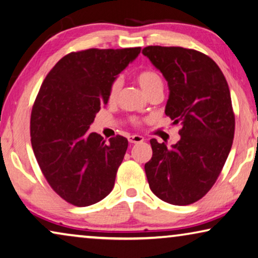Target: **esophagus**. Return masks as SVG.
I'll use <instances>...</instances> for the list:
<instances>
[{
  "label": "esophagus",
  "mask_w": 258,
  "mask_h": 258,
  "mask_svg": "<svg viewBox=\"0 0 258 258\" xmlns=\"http://www.w3.org/2000/svg\"><path fill=\"white\" fill-rule=\"evenodd\" d=\"M128 141L131 144H140V142L144 141V138L141 136H137V134H134V136L128 137Z\"/></svg>",
  "instance_id": "1"
}]
</instances>
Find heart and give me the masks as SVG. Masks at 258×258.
I'll return each mask as SVG.
<instances>
[{"mask_svg":"<svg viewBox=\"0 0 258 258\" xmlns=\"http://www.w3.org/2000/svg\"><path fill=\"white\" fill-rule=\"evenodd\" d=\"M137 81L140 84V87L144 89L146 94L149 95L151 92L155 91L157 89H163V80L160 73H157L154 69H145L137 74ZM121 87V81L116 79L112 81L109 88V99L110 101H114L117 97L119 90ZM140 120H134V125H140Z\"/></svg>","mask_w":258,"mask_h":258,"instance_id":"1","label":"heart"}]
</instances>
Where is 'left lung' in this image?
Masks as SVG:
<instances>
[{
  "instance_id": "1",
  "label": "left lung",
  "mask_w": 258,
  "mask_h": 258,
  "mask_svg": "<svg viewBox=\"0 0 258 258\" xmlns=\"http://www.w3.org/2000/svg\"><path fill=\"white\" fill-rule=\"evenodd\" d=\"M168 81L166 114L180 139L167 147L151 140L153 156L145 171L153 194L172 205L202 199L225 166L233 145L235 116L221 69L202 52L178 46L142 49Z\"/></svg>"
}]
</instances>
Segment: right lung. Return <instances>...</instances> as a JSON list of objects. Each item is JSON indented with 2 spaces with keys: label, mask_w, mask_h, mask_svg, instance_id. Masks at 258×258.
<instances>
[{
  "label": "right lung",
  "mask_w": 258,
  "mask_h": 258,
  "mask_svg": "<svg viewBox=\"0 0 258 258\" xmlns=\"http://www.w3.org/2000/svg\"><path fill=\"white\" fill-rule=\"evenodd\" d=\"M140 51L72 52L57 61L41 84L31 111V145L49 186L72 205H92L113 189L128 141L116 136L105 142L88 128L109 101L110 84Z\"/></svg>",
  "instance_id": "obj_1"
}]
</instances>
